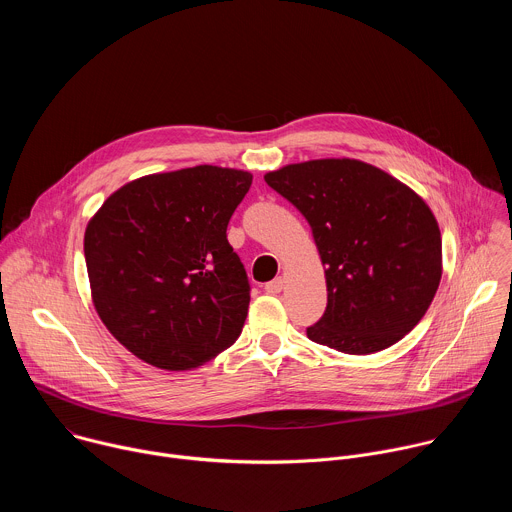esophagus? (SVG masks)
<instances>
[{
    "mask_svg": "<svg viewBox=\"0 0 512 512\" xmlns=\"http://www.w3.org/2000/svg\"><path fill=\"white\" fill-rule=\"evenodd\" d=\"M283 285H285V279L283 277H275L273 281L265 283V291H267V294H279V291L283 289Z\"/></svg>",
    "mask_w": 512,
    "mask_h": 512,
    "instance_id": "34e87169",
    "label": "esophagus"
}]
</instances>
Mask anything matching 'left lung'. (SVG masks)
I'll list each match as a JSON object with an SVG mask.
<instances>
[{
  "label": "left lung",
  "instance_id": "obj_1",
  "mask_svg": "<svg viewBox=\"0 0 512 512\" xmlns=\"http://www.w3.org/2000/svg\"><path fill=\"white\" fill-rule=\"evenodd\" d=\"M265 182L312 227L328 306L308 338L344 354L399 342L442 279V233L427 202L385 170L324 158L267 172Z\"/></svg>",
  "mask_w": 512,
  "mask_h": 512
}]
</instances>
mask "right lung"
Wrapping results in <instances>:
<instances>
[{"instance_id": "obj_1", "label": "right lung", "mask_w": 512, "mask_h": 512, "mask_svg": "<svg viewBox=\"0 0 512 512\" xmlns=\"http://www.w3.org/2000/svg\"><path fill=\"white\" fill-rule=\"evenodd\" d=\"M251 182V172L206 164L150 174L115 190L91 216L93 306L143 362L192 371L239 338L251 298L227 225Z\"/></svg>"}]
</instances>
